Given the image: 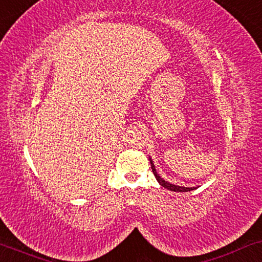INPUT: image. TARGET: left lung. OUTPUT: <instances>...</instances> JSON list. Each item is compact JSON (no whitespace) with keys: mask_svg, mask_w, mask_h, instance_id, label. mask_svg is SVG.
Here are the masks:
<instances>
[{"mask_svg":"<svg viewBox=\"0 0 262 262\" xmlns=\"http://www.w3.org/2000/svg\"><path fill=\"white\" fill-rule=\"evenodd\" d=\"M149 160H150V164H151L152 173H154V175H155L156 180L159 181V184H160L161 186H163L164 188L169 189V191H173V192H189V191H193V189H195V187H184V186L173 185V184H170V182L163 180V179L161 178L159 174H157V171H156V169H155V166H154L151 159H149Z\"/></svg>","mask_w":262,"mask_h":262,"instance_id":"1","label":"left lung"}]
</instances>
